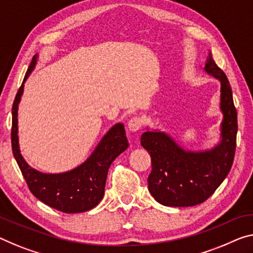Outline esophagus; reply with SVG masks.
Wrapping results in <instances>:
<instances>
[{
  "mask_svg": "<svg viewBox=\"0 0 253 253\" xmlns=\"http://www.w3.org/2000/svg\"><path fill=\"white\" fill-rule=\"evenodd\" d=\"M142 126V120L138 118V116H134L129 120L127 122V129H129L131 132H137L140 127Z\"/></svg>",
  "mask_w": 253,
  "mask_h": 253,
  "instance_id": "34e87169",
  "label": "esophagus"
}]
</instances>
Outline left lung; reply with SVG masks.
<instances>
[{
	"mask_svg": "<svg viewBox=\"0 0 253 253\" xmlns=\"http://www.w3.org/2000/svg\"><path fill=\"white\" fill-rule=\"evenodd\" d=\"M204 71L219 80V142L211 149L189 150L169 134L147 127L141 146L151 157L148 190L155 200L169 207H191L208 199L225 180L234 159L238 133V113L233 103L232 88L225 73L209 52Z\"/></svg>",
	"mask_w": 253,
	"mask_h": 253,
	"instance_id": "1",
	"label": "left lung"
}]
</instances>
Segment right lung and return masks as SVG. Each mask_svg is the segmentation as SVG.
Returning <instances> with one entry per match:
<instances>
[{"label":"right lung","mask_w":253,"mask_h":253,"mask_svg":"<svg viewBox=\"0 0 253 253\" xmlns=\"http://www.w3.org/2000/svg\"><path fill=\"white\" fill-rule=\"evenodd\" d=\"M38 54L33 57L21 87L19 88L12 106L13 156L29 190L42 203L67 213L88 211L96 207L104 197L108 169L114 159L127 147L123 123H116L100 139L98 145L86 161L63 173H42L30 166L22 157L18 137V108L23 94L26 80L37 64Z\"/></svg>","instance_id":"right-lung-1"}]
</instances>
